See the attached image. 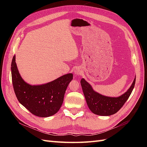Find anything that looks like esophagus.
<instances>
[{"label":"esophagus","mask_w":147,"mask_h":147,"mask_svg":"<svg viewBox=\"0 0 147 147\" xmlns=\"http://www.w3.org/2000/svg\"><path fill=\"white\" fill-rule=\"evenodd\" d=\"M74 72L75 76H80L83 74V70L81 67H77L75 68L74 70Z\"/></svg>","instance_id":"obj_1"}]
</instances>
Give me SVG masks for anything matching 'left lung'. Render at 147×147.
I'll list each match as a JSON object with an SVG mask.
<instances>
[{
    "label": "left lung",
    "instance_id": "1",
    "mask_svg": "<svg viewBox=\"0 0 147 147\" xmlns=\"http://www.w3.org/2000/svg\"><path fill=\"white\" fill-rule=\"evenodd\" d=\"M83 94L87 105L91 112L100 116H110L116 113L128 99L134 88L136 77L130 88L118 97H109L100 94L94 90L85 79L80 81Z\"/></svg>",
    "mask_w": 147,
    "mask_h": 147
}]
</instances>
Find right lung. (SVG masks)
I'll return each instance as SVG.
<instances>
[{"label":"right lung","instance_id":"right-lung-1","mask_svg":"<svg viewBox=\"0 0 147 147\" xmlns=\"http://www.w3.org/2000/svg\"><path fill=\"white\" fill-rule=\"evenodd\" d=\"M16 56L13 57L11 71L13 88L20 103L39 117L56 114L63 104L64 97L73 74H67L45 84L32 85L26 83L18 69Z\"/></svg>","mask_w":147,"mask_h":147}]
</instances>
